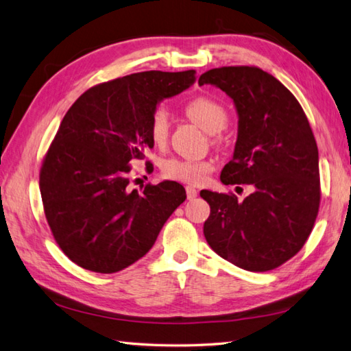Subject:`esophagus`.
<instances>
[{
	"label": "esophagus",
	"instance_id": "obj_1",
	"mask_svg": "<svg viewBox=\"0 0 351 351\" xmlns=\"http://www.w3.org/2000/svg\"><path fill=\"white\" fill-rule=\"evenodd\" d=\"M186 195H188V199H195L198 195V191L193 188V186H186Z\"/></svg>",
	"mask_w": 351,
	"mask_h": 351
}]
</instances>
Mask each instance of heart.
Returning <instances> with one entry per match:
<instances>
[{"mask_svg": "<svg viewBox=\"0 0 351 351\" xmlns=\"http://www.w3.org/2000/svg\"><path fill=\"white\" fill-rule=\"evenodd\" d=\"M184 114L207 134H217L227 126L228 121L225 106L208 96H198L189 100L184 105ZM149 134L156 145L165 144L169 134V117L163 108H156L153 111L149 123ZM210 171H212V163L208 160L171 158L162 163L163 177L191 184L204 182Z\"/></svg>", "mask_w": 351, "mask_h": 351, "instance_id": "1", "label": "heart"}]
</instances>
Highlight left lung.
I'll return each mask as SVG.
<instances>
[{
  "instance_id": "1",
  "label": "left lung",
  "mask_w": 351,
  "mask_h": 351,
  "mask_svg": "<svg viewBox=\"0 0 351 351\" xmlns=\"http://www.w3.org/2000/svg\"><path fill=\"white\" fill-rule=\"evenodd\" d=\"M198 84L221 88L239 117L234 153L221 182L254 188L243 201L201 191L210 204L207 243L240 269H276L305 245L320 206L318 149L309 121L290 90L258 67L212 69Z\"/></svg>"
}]
</instances>
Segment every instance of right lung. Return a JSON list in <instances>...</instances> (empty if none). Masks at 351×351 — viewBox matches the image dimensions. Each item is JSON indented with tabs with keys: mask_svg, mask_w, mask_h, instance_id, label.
Returning a JSON list of instances; mask_svg holds the SVG:
<instances>
[{
	"mask_svg": "<svg viewBox=\"0 0 351 351\" xmlns=\"http://www.w3.org/2000/svg\"><path fill=\"white\" fill-rule=\"evenodd\" d=\"M195 70L132 73L91 87L60 124L40 169L46 221L70 260L115 274L150 251L186 199L180 183L130 189L129 163L153 149V111L195 82Z\"/></svg>",
	"mask_w": 351,
	"mask_h": 351,
	"instance_id": "1",
	"label": "right lung"
}]
</instances>
